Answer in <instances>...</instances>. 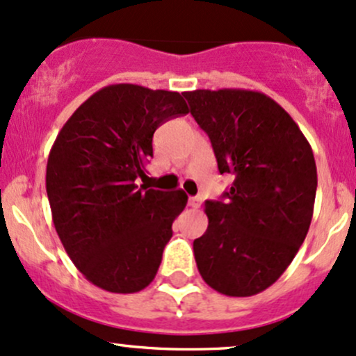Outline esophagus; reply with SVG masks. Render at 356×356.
Instances as JSON below:
<instances>
[{"label":"esophagus","mask_w":356,"mask_h":356,"mask_svg":"<svg viewBox=\"0 0 356 356\" xmlns=\"http://www.w3.org/2000/svg\"><path fill=\"white\" fill-rule=\"evenodd\" d=\"M201 197H197V195H195V197H189V206L194 207V209L201 207Z\"/></svg>","instance_id":"obj_1"}]
</instances>
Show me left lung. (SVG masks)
<instances>
[{"mask_svg": "<svg viewBox=\"0 0 356 356\" xmlns=\"http://www.w3.org/2000/svg\"><path fill=\"white\" fill-rule=\"evenodd\" d=\"M211 138L220 174L234 182L206 201L209 226L194 241L202 280L246 298L276 283L308 234L316 195L313 150L289 113L254 90L184 92Z\"/></svg>", "mask_w": 356, "mask_h": 356, "instance_id": "left-lung-1", "label": "left lung"}]
</instances>
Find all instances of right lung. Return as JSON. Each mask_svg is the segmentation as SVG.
I'll use <instances>...</instances> for the list:
<instances>
[{"label":"right lung","mask_w":356,"mask_h":356,"mask_svg":"<svg viewBox=\"0 0 356 356\" xmlns=\"http://www.w3.org/2000/svg\"><path fill=\"white\" fill-rule=\"evenodd\" d=\"M186 113L179 92L108 85L73 112L53 142V224L76 269L105 291L137 293L157 275L187 195L138 186V179L154 155L157 127Z\"/></svg>","instance_id":"add662e5"}]
</instances>
